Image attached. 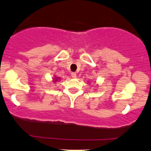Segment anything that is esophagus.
Masks as SVG:
<instances>
[{
	"label": "esophagus",
	"instance_id": "1",
	"mask_svg": "<svg viewBox=\"0 0 151 151\" xmlns=\"http://www.w3.org/2000/svg\"><path fill=\"white\" fill-rule=\"evenodd\" d=\"M71 77H72L73 78H77V75H76V73H71Z\"/></svg>",
	"mask_w": 151,
	"mask_h": 151
}]
</instances>
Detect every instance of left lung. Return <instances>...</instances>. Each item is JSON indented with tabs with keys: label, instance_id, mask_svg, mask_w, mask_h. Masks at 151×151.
Segmentation results:
<instances>
[{
	"label": "left lung",
	"instance_id": "1",
	"mask_svg": "<svg viewBox=\"0 0 151 151\" xmlns=\"http://www.w3.org/2000/svg\"><path fill=\"white\" fill-rule=\"evenodd\" d=\"M95 83H96V82H95Z\"/></svg>",
	"mask_w": 151,
	"mask_h": 151
}]
</instances>
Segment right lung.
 <instances>
[{
    "label": "right lung",
    "instance_id": "add662e5",
    "mask_svg": "<svg viewBox=\"0 0 151 151\" xmlns=\"http://www.w3.org/2000/svg\"><path fill=\"white\" fill-rule=\"evenodd\" d=\"M61 80V79H60V77H57L56 76H54V78H53V83H56L57 81H60Z\"/></svg>",
    "mask_w": 151,
    "mask_h": 151
}]
</instances>
